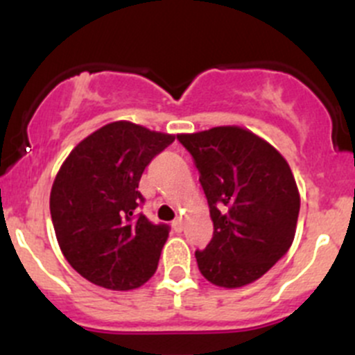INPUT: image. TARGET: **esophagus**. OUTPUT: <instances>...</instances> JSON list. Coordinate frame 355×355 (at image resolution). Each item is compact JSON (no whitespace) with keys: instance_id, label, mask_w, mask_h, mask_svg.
Segmentation results:
<instances>
[{"instance_id":"34e87169","label":"esophagus","mask_w":355,"mask_h":355,"mask_svg":"<svg viewBox=\"0 0 355 355\" xmlns=\"http://www.w3.org/2000/svg\"><path fill=\"white\" fill-rule=\"evenodd\" d=\"M171 225H173V229L177 230V232H180V230L184 229V218H182V216H178L177 220H173V223H171Z\"/></svg>"}]
</instances>
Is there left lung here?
I'll return each mask as SVG.
<instances>
[{
  "mask_svg": "<svg viewBox=\"0 0 355 355\" xmlns=\"http://www.w3.org/2000/svg\"><path fill=\"white\" fill-rule=\"evenodd\" d=\"M199 170L213 220V239L196 260L220 288L260 279L290 250L300 192L276 147L241 126L177 135Z\"/></svg>",
  "mask_w": 355,
  "mask_h": 355,
  "instance_id": "obj_1",
  "label": "left lung"
}]
</instances>
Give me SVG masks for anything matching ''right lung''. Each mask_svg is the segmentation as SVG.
Listing matches in <instances>:
<instances>
[{
    "label": "right lung",
    "instance_id": "obj_1",
    "mask_svg": "<svg viewBox=\"0 0 355 355\" xmlns=\"http://www.w3.org/2000/svg\"><path fill=\"white\" fill-rule=\"evenodd\" d=\"M173 140L114 121L83 139L62 163L50 192L51 222L65 260L90 283L128 291L156 272L170 229L135 213L144 202L139 182Z\"/></svg>",
    "mask_w": 355,
    "mask_h": 355
}]
</instances>
